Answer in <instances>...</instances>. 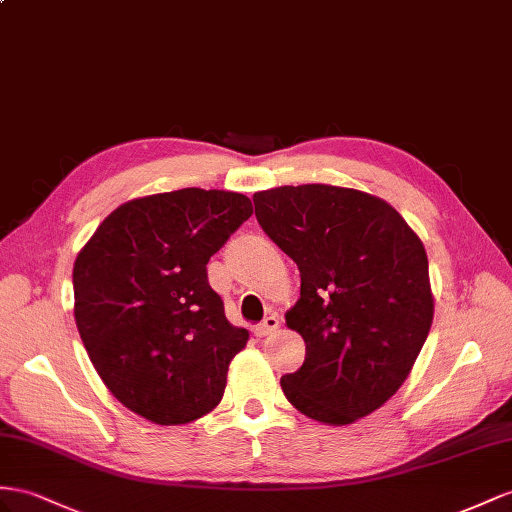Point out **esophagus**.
Segmentation results:
<instances>
[{"instance_id":"obj_1","label":"esophagus","mask_w":512,"mask_h":512,"mask_svg":"<svg viewBox=\"0 0 512 512\" xmlns=\"http://www.w3.org/2000/svg\"><path fill=\"white\" fill-rule=\"evenodd\" d=\"M279 326H281V322H279L277 313H270L268 318H264V322H259V324L255 326V335H257V337H268V335H272V333H277Z\"/></svg>"}]
</instances>
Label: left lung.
<instances>
[{
    "label": "left lung",
    "instance_id": "left-lung-1",
    "mask_svg": "<svg viewBox=\"0 0 512 512\" xmlns=\"http://www.w3.org/2000/svg\"><path fill=\"white\" fill-rule=\"evenodd\" d=\"M253 203L300 272L285 322L305 339V363L281 378L285 398L324 424L370 415L406 381L430 331L422 240L389 203L350 188L281 186Z\"/></svg>",
    "mask_w": 512,
    "mask_h": 512
}]
</instances>
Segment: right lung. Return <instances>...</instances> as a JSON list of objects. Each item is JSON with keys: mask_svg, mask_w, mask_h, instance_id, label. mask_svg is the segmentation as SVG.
Segmentation results:
<instances>
[{"mask_svg": "<svg viewBox=\"0 0 512 512\" xmlns=\"http://www.w3.org/2000/svg\"><path fill=\"white\" fill-rule=\"evenodd\" d=\"M251 214V199L238 192L144 196L114 209L77 255V331L129 411L173 426L220 402L248 331L229 324L207 261Z\"/></svg>", "mask_w": 512, "mask_h": 512, "instance_id": "right-lung-1", "label": "right lung"}]
</instances>
